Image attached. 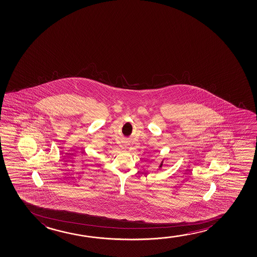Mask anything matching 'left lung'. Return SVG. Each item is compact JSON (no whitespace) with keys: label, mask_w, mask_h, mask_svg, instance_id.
Masks as SVG:
<instances>
[{"label":"left lung","mask_w":257,"mask_h":257,"mask_svg":"<svg viewBox=\"0 0 257 257\" xmlns=\"http://www.w3.org/2000/svg\"><path fill=\"white\" fill-rule=\"evenodd\" d=\"M162 166H163V161H161V164L159 165V169H161L162 168Z\"/></svg>","instance_id":"8db88e82"}]
</instances>
